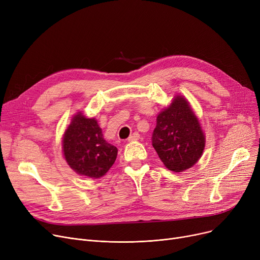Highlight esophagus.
I'll list each match as a JSON object with an SVG mask.
<instances>
[{"label": "esophagus", "instance_id": "34e87169", "mask_svg": "<svg viewBox=\"0 0 260 260\" xmlns=\"http://www.w3.org/2000/svg\"><path fill=\"white\" fill-rule=\"evenodd\" d=\"M140 139V135L138 133H134L131 135V137L127 139L128 142H132V141H137Z\"/></svg>", "mask_w": 260, "mask_h": 260}]
</instances>
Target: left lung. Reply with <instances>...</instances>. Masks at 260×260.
<instances>
[{"instance_id": "1", "label": "left lung", "mask_w": 260, "mask_h": 260, "mask_svg": "<svg viewBox=\"0 0 260 260\" xmlns=\"http://www.w3.org/2000/svg\"><path fill=\"white\" fill-rule=\"evenodd\" d=\"M152 142L163 165L175 173L192 168L202 156L206 136L182 95H176L170 106L157 116Z\"/></svg>"}]
</instances>
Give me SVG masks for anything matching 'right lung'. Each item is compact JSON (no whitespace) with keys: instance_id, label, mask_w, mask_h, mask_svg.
I'll list each match as a JSON object with an SVG mask.
<instances>
[{"instance_id":"add662e5","label":"right lung","mask_w":260,"mask_h":260,"mask_svg":"<svg viewBox=\"0 0 260 260\" xmlns=\"http://www.w3.org/2000/svg\"><path fill=\"white\" fill-rule=\"evenodd\" d=\"M64 158L77 174L98 179L116 161L118 149L104 138L94 118L75 115L63 136Z\"/></svg>"}]
</instances>
